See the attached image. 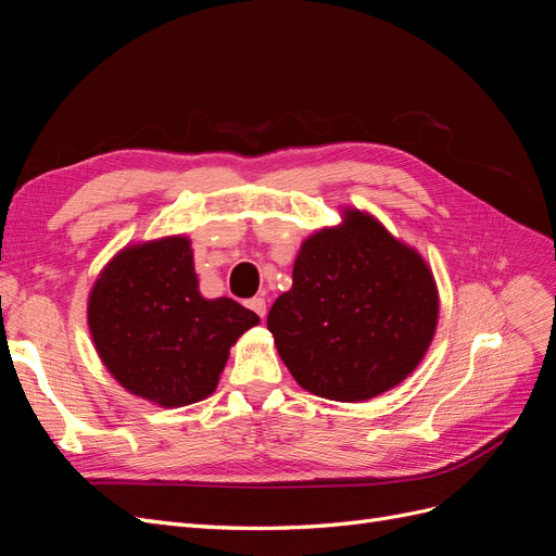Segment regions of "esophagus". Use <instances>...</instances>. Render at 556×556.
Instances as JSON below:
<instances>
[{
  "mask_svg": "<svg viewBox=\"0 0 556 556\" xmlns=\"http://www.w3.org/2000/svg\"><path fill=\"white\" fill-rule=\"evenodd\" d=\"M248 308H250V311H255L260 317H264V315H266V301H264L262 296L250 299V301H248Z\"/></svg>",
  "mask_w": 556,
  "mask_h": 556,
  "instance_id": "obj_1",
  "label": "esophagus"
}]
</instances>
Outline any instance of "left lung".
Segmentation results:
<instances>
[{
  "mask_svg": "<svg viewBox=\"0 0 556 556\" xmlns=\"http://www.w3.org/2000/svg\"><path fill=\"white\" fill-rule=\"evenodd\" d=\"M435 325L439 288L429 264L359 208H343L341 225L301 243L292 288L266 319L292 378L311 394L345 403L406 380Z\"/></svg>",
  "mask_w": 556,
  "mask_h": 556,
  "instance_id": "1",
  "label": "left lung"
}]
</instances>
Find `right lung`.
<instances>
[{
  "mask_svg": "<svg viewBox=\"0 0 556 556\" xmlns=\"http://www.w3.org/2000/svg\"><path fill=\"white\" fill-rule=\"evenodd\" d=\"M255 325L260 317L233 299L201 296L182 233L125 245L88 296V327L106 371L162 408L211 396L229 348Z\"/></svg>",
  "mask_w": 556,
  "mask_h": 556,
  "instance_id": "add662e5",
  "label": "right lung"
}]
</instances>
